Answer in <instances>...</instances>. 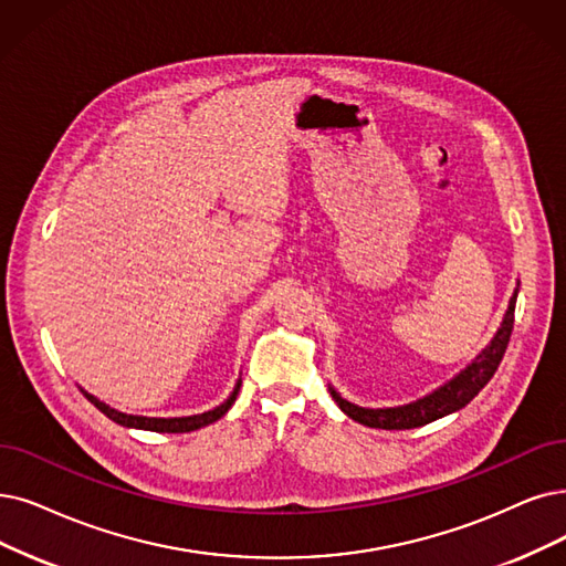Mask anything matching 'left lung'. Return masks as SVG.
<instances>
[{"label": "left lung", "mask_w": 566, "mask_h": 566, "mask_svg": "<svg viewBox=\"0 0 566 566\" xmlns=\"http://www.w3.org/2000/svg\"><path fill=\"white\" fill-rule=\"evenodd\" d=\"M517 287H520V283L513 290V295L509 300V308L502 318V325L496 327L494 336L490 338V344L476 357H473L460 374L446 380L443 386H439L437 390H432L416 401L390 406V409H367V406H357L338 395L334 390V386H329V395L338 403V409H342L355 422L376 427V429H413V427L429 424L443 416H450V413L464 409V406L488 386V380L494 376L496 367H500V361L506 353L509 338L513 332Z\"/></svg>", "instance_id": "1"}]
</instances>
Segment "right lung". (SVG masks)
<instances>
[{"label":"right lung","mask_w":566,"mask_h":566,"mask_svg":"<svg viewBox=\"0 0 566 566\" xmlns=\"http://www.w3.org/2000/svg\"><path fill=\"white\" fill-rule=\"evenodd\" d=\"M81 388V386H78ZM239 388H241V378L237 380L234 390L230 392V397L224 399L220 406H216V409L211 411H205V413H197V416H180V418H148V416H132V413H123L118 409H113V406H108L106 401L97 399L95 395H90L85 388H81V392L93 401L97 409L111 418L113 422H118L123 427H129V429H146V432H160V434H184V432H195V429L199 427H207L216 420H220L224 413H228L232 409V403L239 395Z\"/></svg>","instance_id":"obj_1"}]
</instances>
